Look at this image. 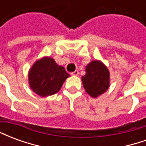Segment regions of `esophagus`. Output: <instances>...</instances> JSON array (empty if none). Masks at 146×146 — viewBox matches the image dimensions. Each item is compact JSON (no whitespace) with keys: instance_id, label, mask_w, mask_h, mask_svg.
<instances>
[{"instance_id":"34e87169","label":"esophagus","mask_w":146,"mask_h":146,"mask_svg":"<svg viewBox=\"0 0 146 146\" xmlns=\"http://www.w3.org/2000/svg\"><path fill=\"white\" fill-rule=\"evenodd\" d=\"M78 74H79V73H78V71H77V70H75L74 72L71 73V75H72V76H77Z\"/></svg>"}]
</instances>
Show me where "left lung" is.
I'll list each match as a JSON object with an SVG mask.
<instances>
[{
  "label": "left lung",
  "mask_w": 146,
  "mask_h": 146,
  "mask_svg": "<svg viewBox=\"0 0 146 146\" xmlns=\"http://www.w3.org/2000/svg\"><path fill=\"white\" fill-rule=\"evenodd\" d=\"M85 75L81 77L85 92L92 98H98L110 86V73L100 60H93L86 66Z\"/></svg>",
  "instance_id": "1"
}]
</instances>
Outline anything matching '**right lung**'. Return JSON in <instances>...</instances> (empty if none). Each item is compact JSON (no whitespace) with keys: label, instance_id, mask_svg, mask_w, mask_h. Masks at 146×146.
I'll use <instances>...</instances> for the list:
<instances>
[{"label":"right lung","instance_id":"1","mask_svg":"<svg viewBox=\"0 0 146 146\" xmlns=\"http://www.w3.org/2000/svg\"><path fill=\"white\" fill-rule=\"evenodd\" d=\"M70 76L65 68L58 66L52 58L45 56L36 60L28 73L29 85L40 97L50 96L59 92Z\"/></svg>","mask_w":146,"mask_h":146}]
</instances>
